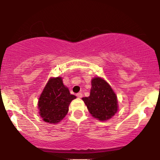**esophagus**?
<instances>
[{"instance_id":"obj_1","label":"esophagus","mask_w":160,"mask_h":160,"mask_svg":"<svg viewBox=\"0 0 160 160\" xmlns=\"http://www.w3.org/2000/svg\"><path fill=\"white\" fill-rule=\"evenodd\" d=\"M77 97H78V98H82V94L81 92H78V94H77Z\"/></svg>"}]
</instances>
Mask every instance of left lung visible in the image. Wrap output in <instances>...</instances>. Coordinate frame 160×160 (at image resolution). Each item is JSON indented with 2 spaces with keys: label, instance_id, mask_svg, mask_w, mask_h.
<instances>
[{
  "label": "left lung",
  "instance_id": "obj_1",
  "mask_svg": "<svg viewBox=\"0 0 160 160\" xmlns=\"http://www.w3.org/2000/svg\"><path fill=\"white\" fill-rule=\"evenodd\" d=\"M82 99L92 116L99 120L111 119L118 108L114 92L105 80L100 78L92 80L90 95Z\"/></svg>",
  "mask_w": 160,
  "mask_h": 160
}]
</instances>
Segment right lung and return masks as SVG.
<instances>
[{
  "mask_svg": "<svg viewBox=\"0 0 160 160\" xmlns=\"http://www.w3.org/2000/svg\"><path fill=\"white\" fill-rule=\"evenodd\" d=\"M76 96L70 93L61 78H51L43 89L38 102L40 117L45 122L57 123L68 112V106Z\"/></svg>",
  "mask_w": 160,
  "mask_h": 160,
  "instance_id": "right-lung-1",
  "label": "right lung"
}]
</instances>
